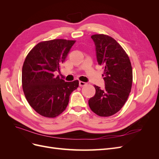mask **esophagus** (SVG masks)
Returning <instances> with one entry per match:
<instances>
[{
    "label": "esophagus",
    "mask_w": 159,
    "mask_h": 159,
    "mask_svg": "<svg viewBox=\"0 0 159 159\" xmlns=\"http://www.w3.org/2000/svg\"><path fill=\"white\" fill-rule=\"evenodd\" d=\"M86 84L85 82H84V81H80L79 82V85L80 86V87H84V86H85Z\"/></svg>",
    "instance_id": "esophagus-1"
}]
</instances>
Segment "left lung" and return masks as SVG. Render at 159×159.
<instances>
[{
  "label": "left lung",
  "mask_w": 159,
  "mask_h": 159,
  "mask_svg": "<svg viewBox=\"0 0 159 159\" xmlns=\"http://www.w3.org/2000/svg\"><path fill=\"white\" fill-rule=\"evenodd\" d=\"M95 46L99 65L104 68V89L95 85V94L89 101L93 112L101 117H109L118 112L131 92L133 70L128 55L113 38L104 34L91 37Z\"/></svg>",
  "instance_id": "8db88e82"
}]
</instances>
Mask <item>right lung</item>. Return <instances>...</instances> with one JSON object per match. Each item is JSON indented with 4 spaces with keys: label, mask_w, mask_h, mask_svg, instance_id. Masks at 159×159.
Listing matches in <instances>:
<instances>
[{
    "label": "right lung",
    "mask_w": 159,
    "mask_h": 159,
    "mask_svg": "<svg viewBox=\"0 0 159 159\" xmlns=\"http://www.w3.org/2000/svg\"><path fill=\"white\" fill-rule=\"evenodd\" d=\"M74 40L55 39L42 42L28 53L22 70L24 93L30 106L46 117H56L66 109L78 80L65 82L54 72L60 71Z\"/></svg>",
    "instance_id": "obj_1"
}]
</instances>
